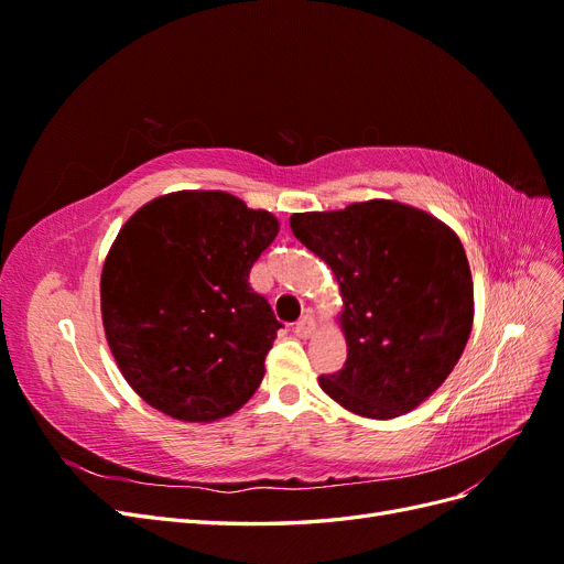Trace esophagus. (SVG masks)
Listing matches in <instances>:
<instances>
[{
	"label": "esophagus",
	"instance_id": "esophagus-1",
	"mask_svg": "<svg viewBox=\"0 0 564 564\" xmlns=\"http://www.w3.org/2000/svg\"><path fill=\"white\" fill-rule=\"evenodd\" d=\"M294 332H296L299 336H311V334L315 332V317H313L311 313H305V315L296 322Z\"/></svg>",
	"mask_w": 564,
	"mask_h": 564
}]
</instances>
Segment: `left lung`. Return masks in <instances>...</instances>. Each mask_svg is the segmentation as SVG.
Segmentation results:
<instances>
[{
    "instance_id": "8db88e82",
    "label": "left lung",
    "mask_w": 564,
    "mask_h": 564,
    "mask_svg": "<svg viewBox=\"0 0 564 564\" xmlns=\"http://www.w3.org/2000/svg\"><path fill=\"white\" fill-rule=\"evenodd\" d=\"M332 265L344 296L348 360L322 373L332 400L367 419L412 412L456 367L473 327L464 245L437 218L390 199L289 218Z\"/></svg>"
}]
</instances>
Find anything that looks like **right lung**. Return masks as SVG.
Returning <instances> with one entry per match:
<instances>
[{
	"mask_svg": "<svg viewBox=\"0 0 564 564\" xmlns=\"http://www.w3.org/2000/svg\"><path fill=\"white\" fill-rule=\"evenodd\" d=\"M278 218L218 191L174 193L135 212L100 275V313L129 386L181 421L237 412L261 386L278 322L249 272Z\"/></svg>",
	"mask_w": 564,
	"mask_h": 564,
	"instance_id": "obj_1",
	"label": "right lung"
}]
</instances>
